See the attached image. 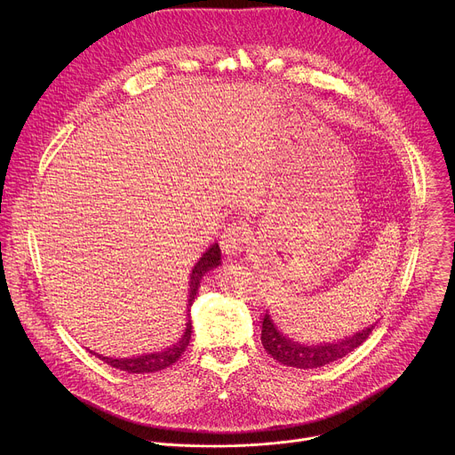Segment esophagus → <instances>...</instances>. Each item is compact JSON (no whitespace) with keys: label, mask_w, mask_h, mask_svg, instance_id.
Masks as SVG:
<instances>
[{"label":"esophagus","mask_w":455,"mask_h":455,"mask_svg":"<svg viewBox=\"0 0 455 455\" xmlns=\"http://www.w3.org/2000/svg\"><path fill=\"white\" fill-rule=\"evenodd\" d=\"M246 235H248V230H246V225L243 221H234L230 223L225 232L221 234V239H220V244H221V250L227 253V255H237L243 251V246L246 243Z\"/></svg>","instance_id":"esophagus-1"}]
</instances>
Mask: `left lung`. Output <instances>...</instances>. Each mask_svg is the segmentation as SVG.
I'll return each instance as SVG.
<instances>
[{
    "instance_id": "1",
    "label": "left lung",
    "mask_w": 455,
    "mask_h": 455,
    "mask_svg": "<svg viewBox=\"0 0 455 455\" xmlns=\"http://www.w3.org/2000/svg\"><path fill=\"white\" fill-rule=\"evenodd\" d=\"M374 326L365 328L353 337H347L339 342H330V344H318V346H307L291 340L290 337L283 335L268 315L265 313L263 318V331H261V342L270 356L274 360L281 362L283 365L297 367V369H316L322 365H328L339 358H344L351 351H355L358 346H362Z\"/></svg>"
}]
</instances>
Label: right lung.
Listing matches in <instances>:
<instances>
[{
  "label": "right lung",
  "instance_id": "obj_1",
  "mask_svg": "<svg viewBox=\"0 0 455 455\" xmlns=\"http://www.w3.org/2000/svg\"><path fill=\"white\" fill-rule=\"evenodd\" d=\"M221 265V250H220V244L214 243L202 257L200 261L194 265L192 268V274H190V290H188V304H187V311H190V306L194 302V297H196L198 293V288H200V283H202V277L218 268ZM188 315V313H187ZM190 333H192V326H190V318L187 322V328L181 335V339L164 349V351H158V353H151V355H142V356H133V358H109V356H102V355H97L93 353L95 356H99L102 362H106L108 365L115 367V369H120V371H125V372H137V374H144V372H156V371H162L169 365H172L187 349L188 346V340H190Z\"/></svg>",
  "mask_w": 455,
  "mask_h": 455
}]
</instances>
